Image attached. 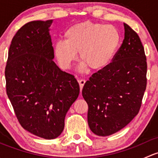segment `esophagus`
I'll return each instance as SVG.
<instances>
[{
  "label": "esophagus",
  "mask_w": 158,
  "mask_h": 158,
  "mask_svg": "<svg viewBox=\"0 0 158 158\" xmlns=\"http://www.w3.org/2000/svg\"><path fill=\"white\" fill-rule=\"evenodd\" d=\"M79 87H80V90H82V88H83L84 85H85V80L84 79H79Z\"/></svg>",
  "instance_id": "esophagus-1"
}]
</instances>
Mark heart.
<instances>
[{"mask_svg":"<svg viewBox=\"0 0 158 158\" xmlns=\"http://www.w3.org/2000/svg\"><path fill=\"white\" fill-rule=\"evenodd\" d=\"M64 41L54 46V54L63 69H69L77 58L92 71L106 68L112 61L121 44V33L112 26L85 21L76 23L64 33Z\"/></svg>","mask_w":158,"mask_h":158,"instance_id":"obj_1","label":"heart"}]
</instances>
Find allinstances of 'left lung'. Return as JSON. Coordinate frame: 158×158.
I'll return each instance as SVG.
<instances>
[{"mask_svg": "<svg viewBox=\"0 0 158 158\" xmlns=\"http://www.w3.org/2000/svg\"><path fill=\"white\" fill-rule=\"evenodd\" d=\"M122 46L106 68L92 75L82 89L88 124L98 136L125 128L138 114L147 86V61L138 33L126 23Z\"/></svg>", "mask_w": 158, "mask_h": 158, "instance_id": "obj_1", "label": "left lung"}]
</instances>
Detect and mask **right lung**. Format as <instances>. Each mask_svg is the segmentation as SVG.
Listing matches in <instances>:
<instances>
[{
    "mask_svg": "<svg viewBox=\"0 0 158 158\" xmlns=\"http://www.w3.org/2000/svg\"><path fill=\"white\" fill-rule=\"evenodd\" d=\"M52 23L35 20L20 28L5 67L6 90L17 120L25 130L45 139L63 132L66 113L79 94L74 76L52 60Z\"/></svg>",
    "mask_w": 158,
    "mask_h": 158,
    "instance_id": "add662e5",
    "label": "right lung"
}]
</instances>
